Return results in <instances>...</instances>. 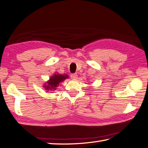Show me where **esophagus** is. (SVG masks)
<instances>
[{
  "label": "esophagus",
  "mask_w": 148,
  "mask_h": 148,
  "mask_svg": "<svg viewBox=\"0 0 148 148\" xmlns=\"http://www.w3.org/2000/svg\"><path fill=\"white\" fill-rule=\"evenodd\" d=\"M71 78H72V79H76V78H77V73H72L71 74Z\"/></svg>",
  "instance_id": "1"
}]
</instances>
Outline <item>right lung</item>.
Returning a JSON list of instances; mask_svg holds the SVG:
<instances>
[{"instance_id": "right-lung-1", "label": "right lung", "mask_w": 148, "mask_h": 148, "mask_svg": "<svg viewBox=\"0 0 148 148\" xmlns=\"http://www.w3.org/2000/svg\"><path fill=\"white\" fill-rule=\"evenodd\" d=\"M69 78L68 75H62L59 73H55L52 76H51L49 78V80L47 81L44 84L43 87L45 89V91H53L57 89V87L59 86V84L61 82H64V80L67 79Z\"/></svg>"}]
</instances>
